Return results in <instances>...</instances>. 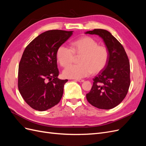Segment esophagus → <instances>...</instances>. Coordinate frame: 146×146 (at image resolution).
<instances>
[{
  "instance_id": "34e87169",
  "label": "esophagus",
  "mask_w": 146,
  "mask_h": 146,
  "mask_svg": "<svg viewBox=\"0 0 146 146\" xmlns=\"http://www.w3.org/2000/svg\"><path fill=\"white\" fill-rule=\"evenodd\" d=\"M75 81L79 82H83L84 80H82V79H74Z\"/></svg>"
}]
</instances>
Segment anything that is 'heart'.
Instances as JSON below:
<instances>
[{"mask_svg": "<svg viewBox=\"0 0 146 146\" xmlns=\"http://www.w3.org/2000/svg\"><path fill=\"white\" fill-rule=\"evenodd\" d=\"M82 55L80 65H72L66 67L63 76L69 78L78 79L89 76L92 72L97 74L107 64L109 51L104 46H100L93 38L85 36L70 43V48L60 46L56 52V58L62 67L71 63L74 55Z\"/></svg>", "mask_w": 146, "mask_h": 146, "instance_id": "obj_1", "label": "heart"}]
</instances>
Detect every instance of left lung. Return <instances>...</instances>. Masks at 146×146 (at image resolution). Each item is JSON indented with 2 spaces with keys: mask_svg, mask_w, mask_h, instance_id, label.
Instances as JSON below:
<instances>
[{
  "mask_svg": "<svg viewBox=\"0 0 146 146\" xmlns=\"http://www.w3.org/2000/svg\"><path fill=\"white\" fill-rule=\"evenodd\" d=\"M86 34L98 35L109 51L107 64L93 78V85L86 99L94 107L113 108L124 99L130 85V63L124 48L108 31L94 29Z\"/></svg>",
  "mask_w": 146,
  "mask_h": 146,
  "instance_id": "8db88e82",
  "label": "left lung"
}]
</instances>
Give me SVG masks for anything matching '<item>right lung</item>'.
<instances>
[{
  "mask_svg": "<svg viewBox=\"0 0 146 146\" xmlns=\"http://www.w3.org/2000/svg\"><path fill=\"white\" fill-rule=\"evenodd\" d=\"M72 31L52 30L40 34L26 47L18 70V89L30 107L45 111L58 104L66 80L58 78L56 52Z\"/></svg>",
  "mask_w": 146,
  "mask_h": 146,
  "instance_id": "right-lung-1",
  "label": "right lung"
}]
</instances>
